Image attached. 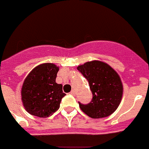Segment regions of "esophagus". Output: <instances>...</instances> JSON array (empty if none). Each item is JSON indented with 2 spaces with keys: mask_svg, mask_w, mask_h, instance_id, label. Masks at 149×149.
I'll use <instances>...</instances> for the list:
<instances>
[{
  "mask_svg": "<svg viewBox=\"0 0 149 149\" xmlns=\"http://www.w3.org/2000/svg\"><path fill=\"white\" fill-rule=\"evenodd\" d=\"M70 94L72 95H74V96H75V95H76L75 90H74V89H72V90L70 92Z\"/></svg>",
  "mask_w": 149,
  "mask_h": 149,
  "instance_id": "esophagus-1",
  "label": "esophagus"
}]
</instances>
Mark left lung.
Returning a JSON list of instances; mask_svg holds the SVG:
<instances>
[{
  "instance_id": "left-lung-1",
  "label": "left lung",
  "mask_w": 149,
  "mask_h": 149,
  "mask_svg": "<svg viewBox=\"0 0 149 149\" xmlns=\"http://www.w3.org/2000/svg\"><path fill=\"white\" fill-rule=\"evenodd\" d=\"M89 82L93 100L88 104L79 106L84 113L93 119L107 117L116 110L123 95V85L113 68L99 60L86 62L77 66Z\"/></svg>"
}]
</instances>
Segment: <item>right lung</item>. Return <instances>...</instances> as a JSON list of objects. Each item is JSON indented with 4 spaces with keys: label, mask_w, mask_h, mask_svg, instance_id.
<instances>
[{
    "label": "right lung",
    "mask_w": 149,
    "mask_h": 149,
    "mask_svg": "<svg viewBox=\"0 0 149 149\" xmlns=\"http://www.w3.org/2000/svg\"><path fill=\"white\" fill-rule=\"evenodd\" d=\"M59 67L46 63L36 66L22 84L21 95L26 111L33 116L46 118L60 108L63 85L56 83Z\"/></svg>",
    "instance_id": "add662e5"
}]
</instances>
